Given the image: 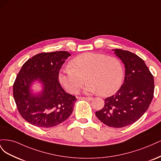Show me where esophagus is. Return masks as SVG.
I'll use <instances>...</instances> for the list:
<instances>
[{"label":"esophagus","instance_id":"esophagus-1","mask_svg":"<svg viewBox=\"0 0 161 161\" xmlns=\"http://www.w3.org/2000/svg\"><path fill=\"white\" fill-rule=\"evenodd\" d=\"M82 99H84V100H90V101H91V100H92L93 99H94V98H93L92 97H82Z\"/></svg>","mask_w":161,"mask_h":161}]
</instances>
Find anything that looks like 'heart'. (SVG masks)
Listing matches in <instances>:
<instances>
[{"mask_svg":"<svg viewBox=\"0 0 161 161\" xmlns=\"http://www.w3.org/2000/svg\"><path fill=\"white\" fill-rule=\"evenodd\" d=\"M69 66L59 71L58 81L71 94L78 92L86 80L85 92L110 96L120 89L124 80V70L120 60L102 53L80 54L70 61Z\"/></svg>","mask_w":161,"mask_h":161,"instance_id":"1","label":"heart"}]
</instances>
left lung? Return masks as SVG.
<instances>
[{
    "label": "left lung",
    "instance_id": "8db88e82",
    "mask_svg": "<svg viewBox=\"0 0 161 161\" xmlns=\"http://www.w3.org/2000/svg\"><path fill=\"white\" fill-rule=\"evenodd\" d=\"M114 51L125 65V78L116 94L106 98L104 106L96 116L108 126L122 128L136 122L147 110L154 96V77L137 55Z\"/></svg>",
    "mask_w": 161,
    "mask_h": 161
}]
</instances>
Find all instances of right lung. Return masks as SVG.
Returning <instances> with one entry per match:
<instances>
[{
    "label": "right lung",
    "mask_w": 161,
    "mask_h": 161,
    "mask_svg": "<svg viewBox=\"0 0 161 161\" xmlns=\"http://www.w3.org/2000/svg\"><path fill=\"white\" fill-rule=\"evenodd\" d=\"M70 55L65 51L41 53L29 59L19 72L13 84V97L20 116L32 125L53 127L73 112L77 98L66 93L58 81L61 67ZM37 80L44 89L33 95L30 87Z\"/></svg>",
    "instance_id": "right-lung-1"
}]
</instances>
